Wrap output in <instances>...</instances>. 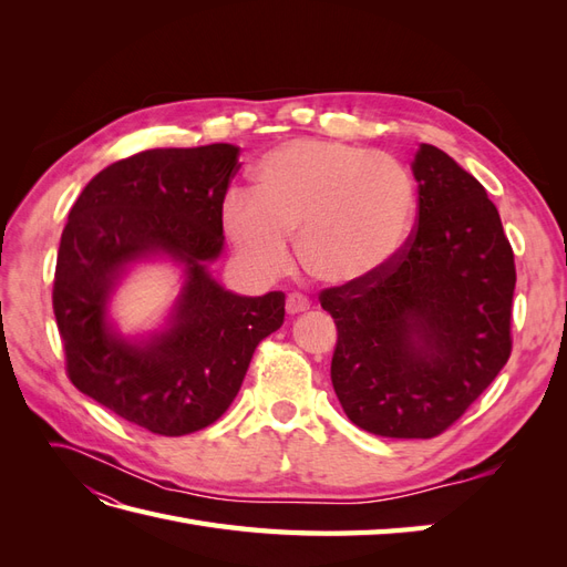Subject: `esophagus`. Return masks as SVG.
Segmentation results:
<instances>
[{
    "mask_svg": "<svg viewBox=\"0 0 567 567\" xmlns=\"http://www.w3.org/2000/svg\"><path fill=\"white\" fill-rule=\"evenodd\" d=\"M305 310H310V300H307L302 293H288V298H286V312L288 315H300Z\"/></svg>",
    "mask_w": 567,
    "mask_h": 567,
    "instance_id": "34e87169",
    "label": "esophagus"
}]
</instances>
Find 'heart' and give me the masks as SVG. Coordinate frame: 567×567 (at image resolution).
Returning <instances> with one entry per match:
<instances>
[{
  "mask_svg": "<svg viewBox=\"0 0 567 567\" xmlns=\"http://www.w3.org/2000/svg\"><path fill=\"white\" fill-rule=\"evenodd\" d=\"M419 188L409 167L388 153L296 140L255 165L250 194L221 205V227L255 277H279L300 260L326 284H354L388 267L416 225Z\"/></svg>",
  "mask_w": 567,
  "mask_h": 567,
  "instance_id": "1",
  "label": "heart"
}]
</instances>
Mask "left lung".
<instances>
[{
    "instance_id": "8db88e82",
    "label": "left lung",
    "mask_w": 567,
    "mask_h": 567,
    "mask_svg": "<svg viewBox=\"0 0 567 567\" xmlns=\"http://www.w3.org/2000/svg\"><path fill=\"white\" fill-rule=\"evenodd\" d=\"M416 227L371 277L323 288L336 321L331 381L348 419L383 437L454 425L513 350L516 262L485 186L421 144Z\"/></svg>"
}]
</instances>
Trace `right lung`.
Masks as SVG:
<instances>
[{"instance_id":"right-lung-1","label":"right lung","mask_w":567,"mask_h":567,"mask_svg":"<svg viewBox=\"0 0 567 567\" xmlns=\"http://www.w3.org/2000/svg\"><path fill=\"white\" fill-rule=\"evenodd\" d=\"M238 148H151L82 188L61 234L54 317L71 383L148 433L179 437L234 402L255 348L281 329L286 296H234L205 269L221 250V203ZM165 251L187 265L174 326L142 347L113 337L107 293L122 267Z\"/></svg>"}]
</instances>
